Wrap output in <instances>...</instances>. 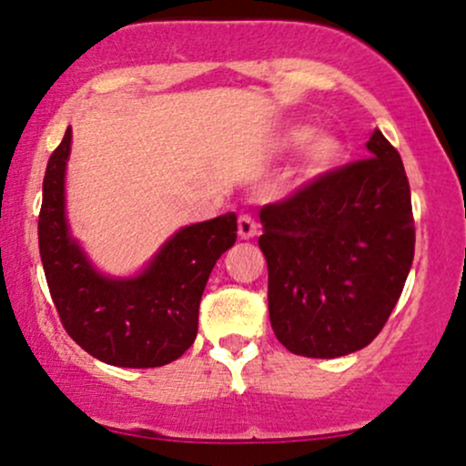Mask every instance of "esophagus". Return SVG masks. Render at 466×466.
<instances>
[{
	"instance_id": "esophagus-1",
	"label": "esophagus",
	"mask_w": 466,
	"mask_h": 466,
	"mask_svg": "<svg viewBox=\"0 0 466 466\" xmlns=\"http://www.w3.org/2000/svg\"><path fill=\"white\" fill-rule=\"evenodd\" d=\"M256 232H258V223L254 221V217L240 215L238 217V237L243 240H249L256 237Z\"/></svg>"
}]
</instances>
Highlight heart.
Masks as SVG:
<instances>
[{
    "instance_id": "obj_1",
    "label": "heart",
    "mask_w": 466,
    "mask_h": 466,
    "mask_svg": "<svg viewBox=\"0 0 466 466\" xmlns=\"http://www.w3.org/2000/svg\"><path fill=\"white\" fill-rule=\"evenodd\" d=\"M280 151L300 148V164L307 177H324L339 168L346 159V144L339 136L326 129H311L309 125H289L278 133Z\"/></svg>"
}]
</instances>
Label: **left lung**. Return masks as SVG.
Segmentation results:
<instances>
[{"label":"left lung","mask_w":466,"mask_h":466,"mask_svg":"<svg viewBox=\"0 0 466 466\" xmlns=\"http://www.w3.org/2000/svg\"><path fill=\"white\" fill-rule=\"evenodd\" d=\"M370 159L333 170L260 210L269 319L293 355L335 360L388 322L414 260L408 175L374 129Z\"/></svg>","instance_id":"8db88e82"}]
</instances>
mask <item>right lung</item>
<instances>
[{
  "label": "right lung",
  "instance_id": "1",
  "mask_svg": "<svg viewBox=\"0 0 466 466\" xmlns=\"http://www.w3.org/2000/svg\"><path fill=\"white\" fill-rule=\"evenodd\" d=\"M69 151L72 127L47 162L39 215L41 263L63 326L109 366L157 368L179 360L197 337L208 278L237 240V215L179 228L136 274H105L69 228Z\"/></svg>",
  "mask_w": 466,
  "mask_h": 466
}]
</instances>
